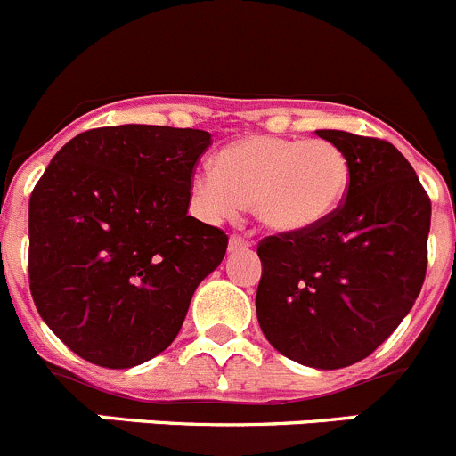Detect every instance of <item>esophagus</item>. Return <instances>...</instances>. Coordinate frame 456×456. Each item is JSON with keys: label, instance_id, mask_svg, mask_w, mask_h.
Here are the masks:
<instances>
[{"label": "esophagus", "instance_id": "esophagus-1", "mask_svg": "<svg viewBox=\"0 0 456 456\" xmlns=\"http://www.w3.org/2000/svg\"><path fill=\"white\" fill-rule=\"evenodd\" d=\"M250 241L246 240V237H241V235H232L231 237V241H228V250H231V253H237V250H246V248H250Z\"/></svg>", "mask_w": 456, "mask_h": 456}]
</instances>
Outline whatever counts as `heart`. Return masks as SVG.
Masks as SVG:
<instances>
[{
  "instance_id": "heart-1",
  "label": "heart",
  "mask_w": 456,
  "mask_h": 456,
  "mask_svg": "<svg viewBox=\"0 0 456 456\" xmlns=\"http://www.w3.org/2000/svg\"><path fill=\"white\" fill-rule=\"evenodd\" d=\"M348 183V160L332 142L250 135L224 146L215 171L191 178V194L208 219H231L253 206L266 231L303 235L339 210Z\"/></svg>"
}]
</instances>
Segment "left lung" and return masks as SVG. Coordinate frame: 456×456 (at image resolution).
Returning a JSON list of instances; mask_svg holds the SVG:
<instances>
[{"instance_id":"1","label":"left lung","mask_w":456,"mask_h":456,"mask_svg":"<svg viewBox=\"0 0 456 456\" xmlns=\"http://www.w3.org/2000/svg\"><path fill=\"white\" fill-rule=\"evenodd\" d=\"M316 135L348 160L346 200L314 231L260 241L256 310L278 353L332 370L369 357L419 298L432 203L389 142L346 131Z\"/></svg>"}]
</instances>
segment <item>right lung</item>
<instances>
[{"mask_svg": "<svg viewBox=\"0 0 456 456\" xmlns=\"http://www.w3.org/2000/svg\"><path fill=\"white\" fill-rule=\"evenodd\" d=\"M196 128H92L52 158L28 200V285L58 339L103 369H131L181 332L224 231L187 215Z\"/></svg>", "mask_w": 456, "mask_h": 456, "instance_id": "right-lung-1", "label": "right lung"}]
</instances>
